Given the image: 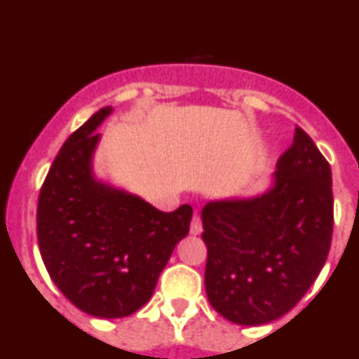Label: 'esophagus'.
I'll return each instance as SVG.
<instances>
[{
    "mask_svg": "<svg viewBox=\"0 0 359 359\" xmlns=\"http://www.w3.org/2000/svg\"><path fill=\"white\" fill-rule=\"evenodd\" d=\"M203 232V224H201V217L198 213H194L191 220V233L192 236H199Z\"/></svg>",
    "mask_w": 359,
    "mask_h": 359,
    "instance_id": "obj_1",
    "label": "esophagus"
}]
</instances>
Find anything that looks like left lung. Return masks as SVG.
<instances>
[{
  "label": "left lung",
  "mask_w": 359,
  "mask_h": 359,
  "mask_svg": "<svg viewBox=\"0 0 359 359\" xmlns=\"http://www.w3.org/2000/svg\"><path fill=\"white\" fill-rule=\"evenodd\" d=\"M201 217L211 306L237 325L273 322L299 303L327 262L334 229L329 161L296 127L269 192L211 201Z\"/></svg>",
  "instance_id": "left-lung-1"
}]
</instances>
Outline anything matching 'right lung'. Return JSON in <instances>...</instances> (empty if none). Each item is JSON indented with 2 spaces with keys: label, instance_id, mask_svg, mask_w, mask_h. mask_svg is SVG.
Wrapping results in <instances>:
<instances>
[{
  "label": "right lung",
  "instance_id": "right-lung-1",
  "mask_svg": "<svg viewBox=\"0 0 359 359\" xmlns=\"http://www.w3.org/2000/svg\"><path fill=\"white\" fill-rule=\"evenodd\" d=\"M101 108L56 154L37 203V243L63 296L100 318H123L144 306L173 248L189 233L192 208L156 210L144 199L97 182L90 158Z\"/></svg>",
  "mask_w": 359,
  "mask_h": 359
}]
</instances>
